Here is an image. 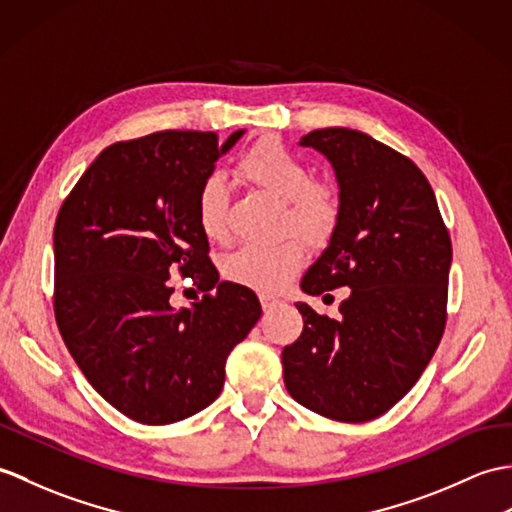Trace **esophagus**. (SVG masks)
<instances>
[{"instance_id":"esophagus-1","label":"esophagus","mask_w":512,"mask_h":512,"mask_svg":"<svg viewBox=\"0 0 512 512\" xmlns=\"http://www.w3.org/2000/svg\"><path fill=\"white\" fill-rule=\"evenodd\" d=\"M259 301H261V307H264V312L272 310V307L279 303V299H275V296H266V294H261Z\"/></svg>"}]
</instances>
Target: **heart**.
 Returning a JSON list of instances; mask_svg holds the SVG:
<instances>
[{"mask_svg":"<svg viewBox=\"0 0 512 512\" xmlns=\"http://www.w3.org/2000/svg\"><path fill=\"white\" fill-rule=\"evenodd\" d=\"M248 183L283 202V224L314 246L325 244L338 222V198L327 185L312 183V172L301 157L275 139H264L237 163ZM196 213L202 233L211 242L229 235V196L220 174H209L196 194ZM305 264V248L294 237L272 246H242L224 259L229 281L257 292H277Z\"/></svg>","mask_w":512,"mask_h":512,"instance_id":"b5f03b06","label":"heart"}]
</instances>
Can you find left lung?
I'll return each mask as SVG.
<instances>
[{
  "label": "left lung",
  "instance_id": "1",
  "mask_svg": "<svg viewBox=\"0 0 512 512\" xmlns=\"http://www.w3.org/2000/svg\"><path fill=\"white\" fill-rule=\"evenodd\" d=\"M299 146L323 154L340 189L336 229L301 290L349 296L338 318L296 303L303 331L281 353L283 382L312 412L364 423L417 384L443 338L449 233L423 172L371 135L320 128Z\"/></svg>",
  "mask_w": 512,
  "mask_h": 512
}]
</instances>
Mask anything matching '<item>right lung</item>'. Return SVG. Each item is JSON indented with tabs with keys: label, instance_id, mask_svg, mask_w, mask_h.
Masks as SVG:
<instances>
[{
	"label": "right lung",
	"instance_id": "right-lung-1",
	"mask_svg": "<svg viewBox=\"0 0 512 512\" xmlns=\"http://www.w3.org/2000/svg\"><path fill=\"white\" fill-rule=\"evenodd\" d=\"M246 130H163L104 148L54 227V314L89 384L146 425L205 410L224 364L261 316L253 290L220 281L196 213L200 183ZM192 276L203 299L174 311L167 279Z\"/></svg>",
	"mask_w": 512,
	"mask_h": 512
}]
</instances>
